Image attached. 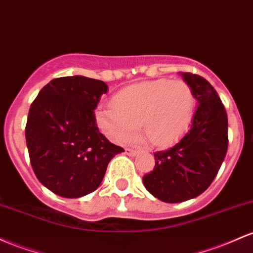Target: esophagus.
Here are the masks:
<instances>
[{
    "instance_id": "34e87169",
    "label": "esophagus",
    "mask_w": 253,
    "mask_h": 253,
    "mask_svg": "<svg viewBox=\"0 0 253 253\" xmlns=\"http://www.w3.org/2000/svg\"><path fill=\"white\" fill-rule=\"evenodd\" d=\"M125 152H126V154L128 155V156H135V154H137V152H135V150L129 149V148L125 149Z\"/></svg>"
}]
</instances>
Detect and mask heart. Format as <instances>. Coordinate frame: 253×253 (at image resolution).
<instances>
[{
    "label": "heart",
    "mask_w": 253,
    "mask_h": 253,
    "mask_svg": "<svg viewBox=\"0 0 253 253\" xmlns=\"http://www.w3.org/2000/svg\"><path fill=\"white\" fill-rule=\"evenodd\" d=\"M194 96L184 80L158 79L127 86L115 93L112 105L97 108L99 128L116 143H127L138 131L154 146L175 140L192 118Z\"/></svg>",
    "instance_id": "1"
}]
</instances>
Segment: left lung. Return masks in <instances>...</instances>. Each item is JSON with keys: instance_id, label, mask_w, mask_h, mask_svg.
<instances>
[{"instance_id": "left-lung-1", "label": "left lung", "mask_w": 253, "mask_h": 253, "mask_svg": "<svg viewBox=\"0 0 253 253\" xmlns=\"http://www.w3.org/2000/svg\"><path fill=\"white\" fill-rule=\"evenodd\" d=\"M198 108L191 128L171 148L155 152L154 170L143 176L146 190L166 203L198 197L217 175L228 149V118L215 88L203 77L181 73Z\"/></svg>"}]
</instances>
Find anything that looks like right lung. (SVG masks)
Instances as JSON below:
<instances>
[{
	"label": "right lung",
	"mask_w": 253,
	"mask_h": 253,
	"mask_svg": "<svg viewBox=\"0 0 253 253\" xmlns=\"http://www.w3.org/2000/svg\"><path fill=\"white\" fill-rule=\"evenodd\" d=\"M107 91L102 80L56 78L30 107L25 137L32 169L57 196L79 198L93 192L110 160L125 151L97 127L93 110Z\"/></svg>",
	"instance_id": "1"
}]
</instances>
